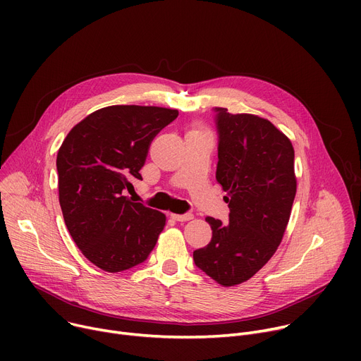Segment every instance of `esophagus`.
Here are the masks:
<instances>
[{
  "mask_svg": "<svg viewBox=\"0 0 361 361\" xmlns=\"http://www.w3.org/2000/svg\"><path fill=\"white\" fill-rule=\"evenodd\" d=\"M171 218H173L174 221H178V222H185V221H190V219H193V215H192V214H184V215L171 214Z\"/></svg>",
  "mask_w": 361,
  "mask_h": 361,
  "instance_id": "esophagus-1",
  "label": "esophagus"
}]
</instances>
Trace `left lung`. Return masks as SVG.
Returning <instances> with one entry per match:
<instances>
[{
  "label": "left lung",
  "mask_w": 361,
  "mask_h": 361,
  "mask_svg": "<svg viewBox=\"0 0 361 361\" xmlns=\"http://www.w3.org/2000/svg\"><path fill=\"white\" fill-rule=\"evenodd\" d=\"M215 111L216 181L226 192L230 221L206 216L212 240L193 259L222 287H234L268 263L287 230L297 192L294 147L267 118Z\"/></svg>",
  "instance_id": "1"
}]
</instances>
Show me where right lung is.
Segmentation results:
<instances>
[{
	"instance_id": "add662e5",
	"label": "right lung",
	"mask_w": 361,
	"mask_h": 361,
	"mask_svg": "<svg viewBox=\"0 0 361 361\" xmlns=\"http://www.w3.org/2000/svg\"><path fill=\"white\" fill-rule=\"evenodd\" d=\"M177 109L112 105L75 124L56 155L59 196L67 230L87 260L105 272L145 262L165 215L131 202L150 142Z\"/></svg>"
}]
</instances>
